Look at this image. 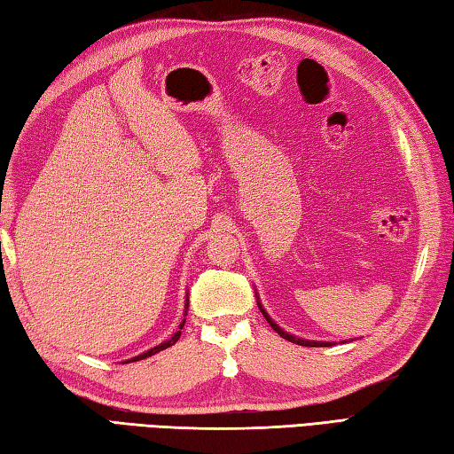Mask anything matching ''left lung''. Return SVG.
<instances>
[{
  "label": "left lung",
  "mask_w": 454,
  "mask_h": 454,
  "mask_svg": "<svg viewBox=\"0 0 454 454\" xmlns=\"http://www.w3.org/2000/svg\"><path fill=\"white\" fill-rule=\"evenodd\" d=\"M257 295V293H255ZM257 307H260V310H262V315L265 317V321H268L270 325H271V328L275 333H278L281 339H286V340H289V342H295V344H299V346H334V342H325V340H307V339H301V336H295V334H291V333H286L283 331V328L273 321V318L268 315V310H265L263 307H262V303H260V297H257Z\"/></svg>",
  "instance_id": "1"
}]
</instances>
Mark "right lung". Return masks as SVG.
<instances>
[{"mask_svg":"<svg viewBox=\"0 0 454 454\" xmlns=\"http://www.w3.org/2000/svg\"><path fill=\"white\" fill-rule=\"evenodd\" d=\"M186 309H189V295H186V305H184V317H186ZM184 321L186 318H183L181 321V325H179V328H176V333L171 336V339L168 340H163L161 344H157V346H153V348H149L147 352H141V354H137V356H133V358H129V360H126L123 364H128V362H137V360H144V358H149V356H153V354H157V352H161V350H165V348H168V346H173L176 340H179V336H181V331H183V326H184Z\"/></svg>","mask_w":454,"mask_h":454,"instance_id":"right-lung-1","label":"right lung"}]
</instances>
